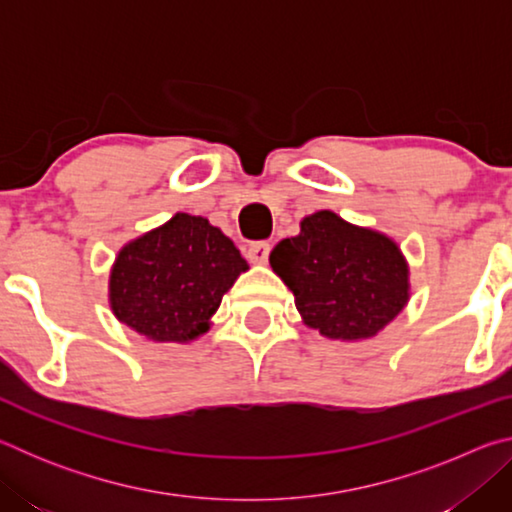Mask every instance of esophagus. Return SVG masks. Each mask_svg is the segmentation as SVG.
Segmentation results:
<instances>
[{
    "instance_id": "1",
    "label": "esophagus",
    "mask_w": 512,
    "mask_h": 512,
    "mask_svg": "<svg viewBox=\"0 0 512 512\" xmlns=\"http://www.w3.org/2000/svg\"><path fill=\"white\" fill-rule=\"evenodd\" d=\"M268 255H271V244L268 241H257V244H250L248 248V259L255 264H266Z\"/></svg>"
}]
</instances>
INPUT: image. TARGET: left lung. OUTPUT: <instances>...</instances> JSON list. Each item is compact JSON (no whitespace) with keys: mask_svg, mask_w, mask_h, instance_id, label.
I'll list each match as a JSON object with an SVG mask.
<instances>
[{"mask_svg":"<svg viewBox=\"0 0 512 512\" xmlns=\"http://www.w3.org/2000/svg\"><path fill=\"white\" fill-rule=\"evenodd\" d=\"M271 266L305 323L327 339L375 336L409 300V268L395 241L329 210L302 219L300 235L273 248Z\"/></svg>","mask_w":512,"mask_h":512,"instance_id":"1","label":"left lung"}]
</instances>
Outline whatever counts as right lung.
Listing matches in <instances>:
<instances>
[{
	"instance_id": "obj_1",
	"label": "right lung",
	"mask_w": 512,
	"mask_h": 512,
	"mask_svg": "<svg viewBox=\"0 0 512 512\" xmlns=\"http://www.w3.org/2000/svg\"><path fill=\"white\" fill-rule=\"evenodd\" d=\"M246 259L203 216L176 214L121 250L110 273V307L153 341L201 336Z\"/></svg>"
}]
</instances>
